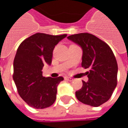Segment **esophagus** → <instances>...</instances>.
<instances>
[{
    "label": "esophagus",
    "instance_id": "esophagus-1",
    "mask_svg": "<svg viewBox=\"0 0 128 128\" xmlns=\"http://www.w3.org/2000/svg\"><path fill=\"white\" fill-rule=\"evenodd\" d=\"M65 79L67 80H69V81H72L73 80V79L71 78H70V77H65Z\"/></svg>",
    "mask_w": 128,
    "mask_h": 128
}]
</instances>
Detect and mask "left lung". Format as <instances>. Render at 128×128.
<instances>
[{"label": "left lung", "instance_id": "8db88e82", "mask_svg": "<svg viewBox=\"0 0 128 128\" xmlns=\"http://www.w3.org/2000/svg\"><path fill=\"white\" fill-rule=\"evenodd\" d=\"M68 39L81 48L82 67L90 69L86 72L88 81L82 80L81 89L76 92L77 99L88 106H101L110 98L117 86L116 57L107 43L90 33L72 35Z\"/></svg>", "mask_w": 128, "mask_h": 128}]
</instances>
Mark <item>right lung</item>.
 Segmentation results:
<instances>
[{
  "instance_id": "obj_1",
  "label": "right lung",
  "mask_w": 128,
  "mask_h": 128,
  "mask_svg": "<svg viewBox=\"0 0 128 128\" xmlns=\"http://www.w3.org/2000/svg\"><path fill=\"white\" fill-rule=\"evenodd\" d=\"M66 36L38 32L23 40L18 48L12 78L21 98L33 108L43 109L56 101L57 87L63 78L43 77L42 70L44 64H51L54 48Z\"/></svg>"
}]
</instances>
